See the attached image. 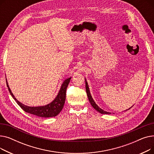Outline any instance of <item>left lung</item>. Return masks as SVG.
<instances>
[{"label": "left lung", "instance_id": "obj_1", "mask_svg": "<svg viewBox=\"0 0 154 154\" xmlns=\"http://www.w3.org/2000/svg\"><path fill=\"white\" fill-rule=\"evenodd\" d=\"M85 88H86V92H87V97H88V100H89V102H91V104L92 105V106L97 110L99 112H100V114H110V112H106L103 110L102 109H101L97 105L94 100H93L92 96L91 95V93H90V91H89V88H88V84L87 82V81H85Z\"/></svg>", "mask_w": 154, "mask_h": 154}]
</instances>
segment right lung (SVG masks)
Here are the masks:
<instances>
[{
  "label": "right lung",
  "mask_w": 154,
  "mask_h": 154,
  "mask_svg": "<svg viewBox=\"0 0 154 154\" xmlns=\"http://www.w3.org/2000/svg\"><path fill=\"white\" fill-rule=\"evenodd\" d=\"M70 79H71L70 77L69 79H67L63 82L57 96L56 97V98L54 99L53 102H52L49 104L47 105V106H41V107H32L26 106L25 105L21 103L20 102H19L14 97V96L12 93L10 88L9 87V85L7 84V86L8 87V89L9 91L10 94L12 96V97L14 99L15 102L17 103L19 106L21 107V109H23L24 111L27 113H29V114H33L40 117H55L56 116H57L62 110V108L63 107L65 100H66V90H67V86L69 85V84L70 82Z\"/></svg>",
  "instance_id": "add662e5"
}]
</instances>
